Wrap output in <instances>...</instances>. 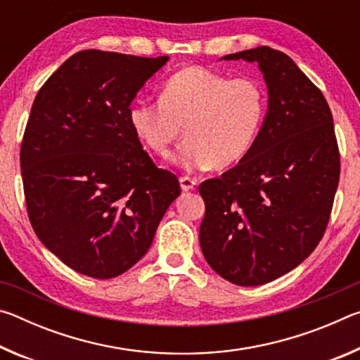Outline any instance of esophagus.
Here are the masks:
<instances>
[{
  "mask_svg": "<svg viewBox=\"0 0 360 360\" xmlns=\"http://www.w3.org/2000/svg\"><path fill=\"white\" fill-rule=\"evenodd\" d=\"M179 182H181V188L184 192L193 191V187L197 186V181H195L193 178H188V176H182V178L179 179Z\"/></svg>",
  "mask_w": 360,
  "mask_h": 360,
  "instance_id": "34e87169",
  "label": "esophagus"
}]
</instances>
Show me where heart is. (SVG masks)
I'll list each match as a JSON object with an SVG mask.
<instances>
[{
	"mask_svg": "<svg viewBox=\"0 0 360 360\" xmlns=\"http://www.w3.org/2000/svg\"><path fill=\"white\" fill-rule=\"evenodd\" d=\"M268 109L265 85L252 76L227 77L188 66L168 79L160 100H138L130 109L135 135L154 154L167 157L182 136L176 163L187 172L229 168L257 141Z\"/></svg>",
	"mask_w": 360,
	"mask_h": 360,
	"instance_id": "heart-1",
	"label": "heart"
}]
</instances>
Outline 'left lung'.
Segmentation results:
<instances>
[{
	"label": "left lung",
	"mask_w": 360,
	"mask_h": 360,
	"mask_svg": "<svg viewBox=\"0 0 360 360\" xmlns=\"http://www.w3.org/2000/svg\"><path fill=\"white\" fill-rule=\"evenodd\" d=\"M222 60L259 65L268 109L249 154L198 187L206 206L200 246L217 275L248 288L294 270L319 245L340 152L324 95L289 56L260 46Z\"/></svg>",
	"instance_id": "1"
}]
</instances>
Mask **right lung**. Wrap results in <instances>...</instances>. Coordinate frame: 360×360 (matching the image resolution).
<instances>
[{
	"instance_id": "add662e5",
	"label": "right lung",
	"mask_w": 360,
	"mask_h": 360,
	"mask_svg": "<svg viewBox=\"0 0 360 360\" xmlns=\"http://www.w3.org/2000/svg\"><path fill=\"white\" fill-rule=\"evenodd\" d=\"M167 62L82 51L34 98L20 148L28 217L42 245L85 276L135 265L181 193L130 125L131 101Z\"/></svg>"
}]
</instances>
